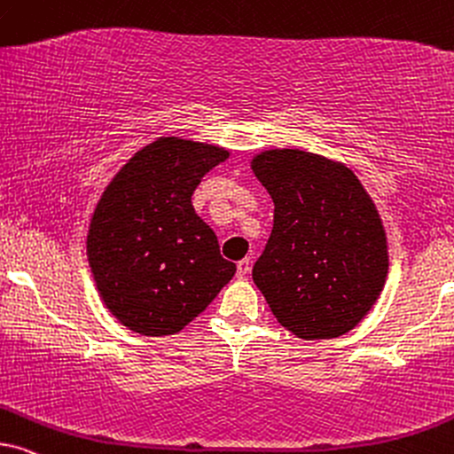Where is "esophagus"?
I'll return each instance as SVG.
<instances>
[{
  "instance_id": "34e87169",
  "label": "esophagus",
  "mask_w": 454,
  "mask_h": 454,
  "mask_svg": "<svg viewBox=\"0 0 454 454\" xmlns=\"http://www.w3.org/2000/svg\"><path fill=\"white\" fill-rule=\"evenodd\" d=\"M250 258H244V261L238 262V279H246L250 273Z\"/></svg>"
}]
</instances>
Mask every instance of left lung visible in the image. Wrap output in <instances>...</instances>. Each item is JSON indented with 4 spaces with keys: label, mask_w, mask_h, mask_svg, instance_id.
<instances>
[{
    "label": "left lung",
    "mask_w": 454,
    "mask_h": 454,
    "mask_svg": "<svg viewBox=\"0 0 454 454\" xmlns=\"http://www.w3.org/2000/svg\"><path fill=\"white\" fill-rule=\"evenodd\" d=\"M273 198V231L252 279L287 332L302 340L348 333L378 302L387 239L375 202L344 162L298 148L252 158Z\"/></svg>",
    "instance_id": "1"
}]
</instances>
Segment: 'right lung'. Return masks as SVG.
I'll return each mask as SVG.
<instances>
[{
	"mask_svg": "<svg viewBox=\"0 0 454 454\" xmlns=\"http://www.w3.org/2000/svg\"><path fill=\"white\" fill-rule=\"evenodd\" d=\"M229 150L158 137L112 176L91 215L87 261L106 309L141 335L179 333L235 275L192 206Z\"/></svg>",
	"mask_w": 454,
	"mask_h": 454,
	"instance_id": "1",
	"label": "right lung"
}]
</instances>
